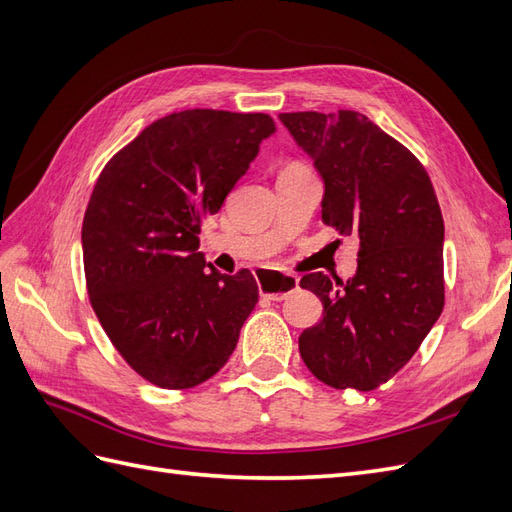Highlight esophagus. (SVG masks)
Instances as JSON below:
<instances>
[{
    "instance_id": "1",
    "label": "esophagus",
    "mask_w": 512,
    "mask_h": 512,
    "mask_svg": "<svg viewBox=\"0 0 512 512\" xmlns=\"http://www.w3.org/2000/svg\"><path fill=\"white\" fill-rule=\"evenodd\" d=\"M258 288L262 297L271 301H284L288 294L299 288V277L280 271H258Z\"/></svg>"
}]
</instances>
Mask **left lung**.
Instances as JSON below:
<instances>
[{"instance_id": "left-lung-1", "label": "left lung", "mask_w": 512, "mask_h": 512, "mask_svg": "<svg viewBox=\"0 0 512 512\" xmlns=\"http://www.w3.org/2000/svg\"><path fill=\"white\" fill-rule=\"evenodd\" d=\"M324 179L322 222L359 237L348 282L301 277L324 318L301 333L307 369L333 389L374 391L404 367L444 307V220L425 166L356 111L282 113Z\"/></svg>"}]
</instances>
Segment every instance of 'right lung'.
Segmentation results:
<instances>
[{
	"label": "right lung",
	"instance_id": "right-lung-1",
	"mask_svg": "<svg viewBox=\"0 0 512 512\" xmlns=\"http://www.w3.org/2000/svg\"><path fill=\"white\" fill-rule=\"evenodd\" d=\"M273 132L265 113H170L119 149L94 185L83 218L89 301L123 361L160 389L218 374L258 303L250 271H205L196 250L203 220Z\"/></svg>",
	"mask_w": 512,
	"mask_h": 512
}]
</instances>
